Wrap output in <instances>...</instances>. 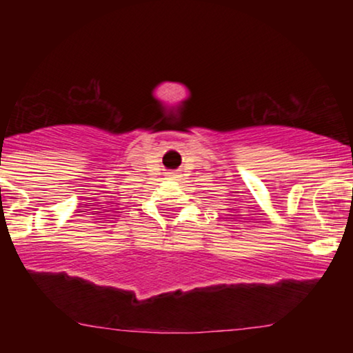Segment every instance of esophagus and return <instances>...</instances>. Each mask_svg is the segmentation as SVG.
Segmentation results:
<instances>
[{
	"label": "esophagus",
	"mask_w": 353,
	"mask_h": 353,
	"mask_svg": "<svg viewBox=\"0 0 353 353\" xmlns=\"http://www.w3.org/2000/svg\"><path fill=\"white\" fill-rule=\"evenodd\" d=\"M166 177L171 179V181H179L181 174H179V172H176V171H168V172H166Z\"/></svg>",
	"instance_id": "1"
}]
</instances>
